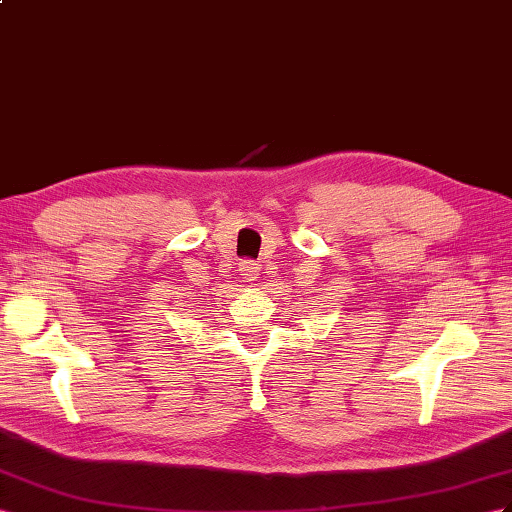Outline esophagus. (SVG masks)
Wrapping results in <instances>:
<instances>
[{
    "mask_svg": "<svg viewBox=\"0 0 512 512\" xmlns=\"http://www.w3.org/2000/svg\"><path fill=\"white\" fill-rule=\"evenodd\" d=\"M238 270L242 272V277H244L246 281H255V279H259V264H257V261H253V259H244V261H240Z\"/></svg>",
    "mask_w": 512,
    "mask_h": 512,
    "instance_id": "obj_1",
    "label": "esophagus"
}]
</instances>
